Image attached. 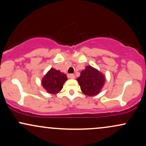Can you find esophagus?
I'll use <instances>...</instances> for the list:
<instances>
[{
	"label": "esophagus",
	"instance_id": "esophagus-1",
	"mask_svg": "<svg viewBox=\"0 0 146 146\" xmlns=\"http://www.w3.org/2000/svg\"><path fill=\"white\" fill-rule=\"evenodd\" d=\"M68 78H71V79H74L75 78V76L74 74H72V73H71V74L68 75Z\"/></svg>",
	"mask_w": 146,
	"mask_h": 146
}]
</instances>
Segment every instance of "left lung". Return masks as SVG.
<instances>
[{"label":"left lung","mask_w":146,"mask_h":146,"mask_svg":"<svg viewBox=\"0 0 146 146\" xmlns=\"http://www.w3.org/2000/svg\"><path fill=\"white\" fill-rule=\"evenodd\" d=\"M82 91L88 96H95L100 93L105 82L102 73L90 66H86L77 79Z\"/></svg>","instance_id":"obj_1"}]
</instances>
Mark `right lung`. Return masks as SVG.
<instances>
[{
  "label": "right lung",
  "instance_id": "1",
  "mask_svg": "<svg viewBox=\"0 0 146 146\" xmlns=\"http://www.w3.org/2000/svg\"><path fill=\"white\" fill-rule=\"evenodd\" d=\"M66 80V75L51 68L43 78L42 85L48 93L56 94L62 90Z\"/></svg>",
  "mask_w": 146,
  "mask_h": 146
}]
</instances>
